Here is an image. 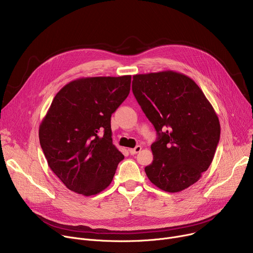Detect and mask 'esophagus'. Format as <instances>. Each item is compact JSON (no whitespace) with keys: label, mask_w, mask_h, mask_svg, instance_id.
I'll use <instances>...</instances> for the list:
<instances>
[{"label":"esophagus","mask_w":253,"mask_h":253,"mask_svg":"<svg viewBox=\"0 0 253 253\" xmlns=\"http://www.w3.org/2000/svg\"><path fill=\"white\" fill-rule=\"evenodd\" d=\"M141 146L140 145H137L135 148H130L129 149V153L131 154V155H136L137 153H139V151L141 150Z\"/></svg>","instance_id":"1"}]
</instances>
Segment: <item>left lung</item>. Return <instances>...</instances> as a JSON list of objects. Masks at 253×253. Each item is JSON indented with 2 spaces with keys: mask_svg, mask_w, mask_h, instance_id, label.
<instances>
[{
  "mask_svg": "<svg viewBox=\"0 0 253 253\" xmlns=\"http://www.w3.org/2000/svg\"><path fill=\"white\" fill-rule=\"evenodd\" d=\"M132 91L158 133L148 179L167 192L188 188L209 169L220 140L212 106L190 77L171 70L134 75Z\"/></svg>",
  "mask_w": 253,
  "mask_h": 253,
  "instance_id": "obj_1",
  "label": "left lung"
}]
</instances>
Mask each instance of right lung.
Returning a JSON list of instances; mask_svg holds the SVG:
<instances>
[{
	"label": "right lung",
	"mask_w": 253,
	"mask_h": 253,
	"mask_svg": "<svg viewBox=\"0 0 253 253\" xmlns=\"http://www.w3.org/2000/svg\"><path fill=\"white\" fill-rule=\"evenodd\" d=\"M130 83V75L79 78L54 97L40 125V142L49 169L71 191L90 196L111 184L124 159L113 144L111 116Z\"/></svg>",
	"instance_id": "right-lung-1"
}]
</instances>
